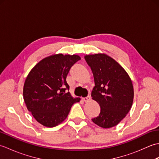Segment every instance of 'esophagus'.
Segmentation results:
<instances>
[{
	"label": "esophagus",
	"mask_w": 159,
	"mask_h": 159,
	"mask_svg": "<svg viewBox=\"0 0 159 159\" xmlns=\"http://www.w3.org/2000/svg\"><path fill=\"white\" fill-rule=\"evenodd\" d=\"M90 99H91L90 96H87V97H86V98H83V101H85V102H88V101H89V100H90Z\"/></svg>",
	"instance_id": "1"
}]
</instances>
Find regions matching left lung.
Listing matches in <instances>:
<instances>
[{
	"label": "left lung",
	"mask_w": 159,
	"mask_h": 159,
	"mask_svg": "<svg viewBox=\"0 0 159 159\" xmlns=\"http://www.w3.org/2000/svg\"><path fill=\"white\" fill-rule=\"evenodd\" d=\"M85 59L95 81L92 99L100 107L99 116L92 120L101 128H112L131 109L134 98L133 83L122 66L106 54L87 55Z\"/></svg>",
	"instance_id": "obj_1"
}]
</instances>
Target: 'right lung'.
I'll list each match as a JSON object with an SVG mask.
<instances>
[{
	"label": "right lung",
	"mask_w": 159,
	"mask_h": 159,
	"mask_svg": "<svg viewBox=\"0 0 159 159\" xmlns=\"http://www.w3.org/2000/svg\"><path fill=\"white\" fill-rule=\"evenodd\" d=\"M80 59L77 55L54 54L39 61L26 76L24 100L33 117L43 126L52 128L63 122L73 104L80 102V98L66 93L70 88L67 74Z\"/></svg>",
	"instance_id": "right-lung-1"
}]
</instances>
